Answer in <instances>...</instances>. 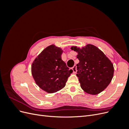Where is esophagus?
Instances as JSON below:
<instances>
[{
	"mask_svg": "<svg viewBox=\"0 0 129 129\" xmlns=\"http://www.w3.org/2000/svg\"><path fill=\"white\" fill-rule=\"evenodd\" d=\"M76 65H74L73 67H72V70L73 71L74 73H76L77 72V69H76Z\"/></svg>",
	"mask_w": 129,
	"mask_h": 129,
	"instance_id": "obj_1",
	"label": "esophagus"
}]
</instances>
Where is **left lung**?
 <instances>
[{"label": "left lung", "mask_w": 129, "mask_h": 129, "mask_svg": "<svg viewBox=\"0 0 129 129\" xmlns=\"http://www.w3.org/2000/svg\"><path fill=\"white\" fill-rule=\"evenodd\" d=\"M80 62L76 64L77 76L80 86L89 94L96 95L103 91L114 76V66L105 54L96 46L88 45L82 49L74 46Z\"/></svg>", "instance_id": "obj_1"}]
</instances>
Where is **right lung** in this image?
<instances>
[{
  "mask_svg": "<svg viewBox=\"0 0 129 129\" xmlns=\"http://www.w3.org/2000/svg\"><path fill=\"white\" fill-rule=\"evenodd\" d=\"M62 53L61 48L50 45L38 55L32 65V74L36 83L48 93L64 87L73 73L61 59Z\"/></svg>",
  "mask_w": 129,
  "mask_h": 129,
  "instance_id": "right-lung-1",
  "label": "right lung"
}]
</instances>
